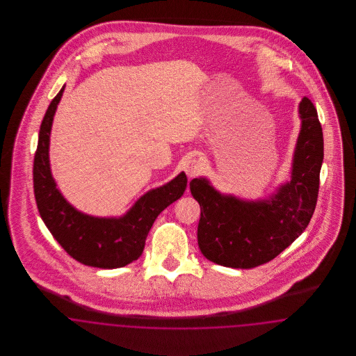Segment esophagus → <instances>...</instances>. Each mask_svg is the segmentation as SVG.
Returning <instances> with one entry per match:
<instances>
[{
	"mask_svg": "<svg viewBox=\"0 0 356 356\" xmlns=\"http://www.w3.org/2000/svg\"><path fill=\"white\" fill-rule=\"evenodd\" d=\"M184 170H186L188 177H195V176H197V175L200 173V170H202V163H200V160H197V159H189V160L186 161Z\"/></svg>",
	"mask_w": 356,
	"mask_h": 356,
	"instance_id": "34e87169",
	"label": "esophagus"
}]
</instances>
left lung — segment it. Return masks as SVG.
Masks as SVG:
<instances>
[{"instance_id": "left-lung-1", "label": "left lung", "mask_w": 356, "mask_h": 356, "mask_svg": "<svg viewBox=\"0 0 356 356\" xmlns=\"http://www.w3.org/2000/svg\"><path fill=\"white\" fill-rule=\"evenodd\" d=\"M299 115L302 128L291 180L270 199L245 202L221 195L204 177L189 183L202 211L197 243L208 260L231 268H254L283 252L309 224L319 193L323 131L308 97L299 104Z\"/></svg>"}]
</instances>
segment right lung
I'll use <instances>...</instances> for the list:
<instances>
[{"label":"right lung","instance_id":"add662e5","mask_svg":"<svg viewBox=\"0 0 356 356\" xmlns=\"http://www.w3.org/2000/svg\"><path fill=\"white\" fill-rule=\"evenodd\" d=\"M65 85L51 100L40 127L34 154V197L41 219L69 256L81 264L97 268H120L137 260L156 218L186 188L181 172L165 186L147 192L122 218H93L79 212L64 199L51 177L49 136L57 105Z\"/></svg>","mask_w":356,"mask_h":356}]
</instances>
